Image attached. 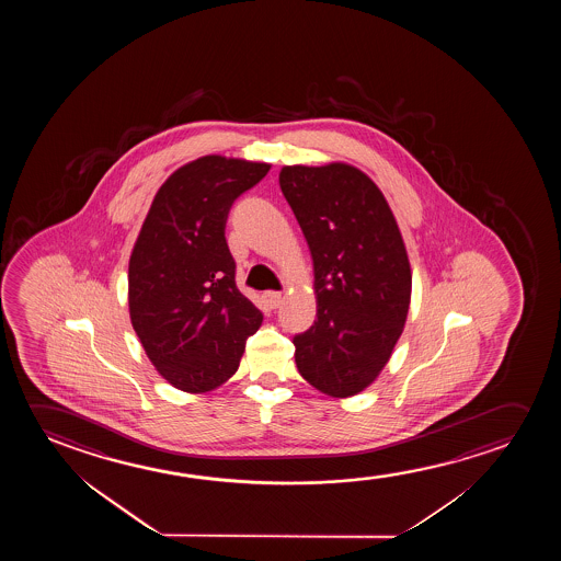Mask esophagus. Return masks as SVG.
Returning a JSON list of instances; mask_svg holds the SVG:
<instances>
[{
	"instance_id": "esophagus-1",
	"label": "esophagus",
	"mask_w": 561,
	"mask_h": 561,
	"mask_svg": "<svg viewBox=\"0 0 561 561\" xmlns=\"http://www.w3.org/2000/svg\"><path fill=\"white\" fill-rule=\"evenodd\" d=\"M264 300H266V305H268L270 308H277L284 302V295L277 291L264 293Z\"/></svg>"
}]
</instances>
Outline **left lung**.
<instances>
[{
  "instance_id": "8db88e82",
  "label": "left lung",
  "mask_w": 561,
  "mask_h": 561,
  "mask_svg": "<svg viewBox=\"0 0 561 561\" xmlns=\"http://www.w3.org/2000/svg\"><path fill=\"white\" fill-rule=\"evenodd\" d=\"M279 187L314 266V325L295 335L300 376L333 399L376 381L391 358L412 297L397 218L376 182L346 162L291 164Z\"/></svg>"
}]
</instances>
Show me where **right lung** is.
I'll return each mask as SVG.
<instances>
[{
	"label": "right lung",
	"instance_id": "1",
	"mask_svg": "<svg viewBox=\"0 0 561 561\" xmlns=\"http://www.w3.org/2000/svg\"><path fill=\"white\" fill-rule=\"evenodd\" d=\"M268 162L205 154L154 193L128 264L131 328L154 369L190 394L215 391L239 368L262 314L236 285L226 243L231 203Z\"/></svg>",
	"mask_w": 561,
	"mask_h": 561
}]
</instances>
